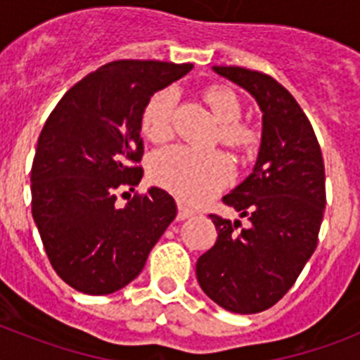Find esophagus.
I'll list each match as a JSON object with an SVG mask.
<instances>
[{
    "label": "esophagus",
    "mask_w": 360,
    "mask_h": 360,
    "mask_svg": "<svg viewBox=\"0 0 360 360\" xmlns=\"http://www.w3.org/2000/svg\"><path fill=\"white\" fill-rule=\"evenodd\" d=\"M195 214V211H191L189 207H186L182 202H178V214H176V219H187L191 218V216Z\"/></svg>",
    "instance_id": "34e87169"
}]
</instances>
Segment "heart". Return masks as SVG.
I'll list each match as a JSON object with an SVG mask.
<instances>
[{
  "label": "heart",
  "mask_w": 360,
  "mask_h": 360,
  "mask_svg": "<svg viewBox=\"0 0 360 360\" xmlns=\"http://www.w3.org/2000/svg\"><path fill=\"white\" fill-rule=\"evenodd\" d=\"M203 98L214 119L221 124V141L234 148H249L254 142V131L238 122L241 104L236 94L224 86H212L205 90ZM174 104L176 91L173 88L153 95L142 115V129L148 139L158 142L171 135ZM149 174L153 182L169 189L184 202L200 203L211 198L231 180L232 164L221 151H196L184 146H169L153 155Z\"/></svg>",
  "instance_id": "obj_1"
}]
</instances>
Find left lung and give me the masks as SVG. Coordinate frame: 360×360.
<instances>
[{"mask_svg":"<svg viewBox=\"0 0 360 360\" xmlns=\"http://www.w3.org/2000/svg\"><path fill=\"white\" fill-rule=\"evenodd\" d=\"M212 72L252 95L262 144L252 173L224 196L247 224L211 214L218 240L198 257L196 278L225 310L257 314L290 290L316 250L326 205L323 155L310 120L276 79L240 66Z\"/></svg>","mask_w":360,"mask_h":360,"instance_id":"8db88e82","label":"left lung"}]
</instances>
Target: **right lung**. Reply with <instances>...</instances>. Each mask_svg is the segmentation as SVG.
Wrapping results in <instances>:
<instances>
[{"label":"right lung","instance_id":"1","mask_svg":"<svg viewBox=\"0 0 360 360\" xmlns=\"http://www.w3.org/2000/svg\"><path fill=\"white\" fill-rule=\"evenodd\" d=\"M193 65L113 61L70 88L44 122L32 164V216L57 276L75 290L106 295L141 274L176 216L160 187L117 205L144 171L142 115L149 98Z\"/></svg>","mask_w":360,"mask_h":360}]
</instances>
